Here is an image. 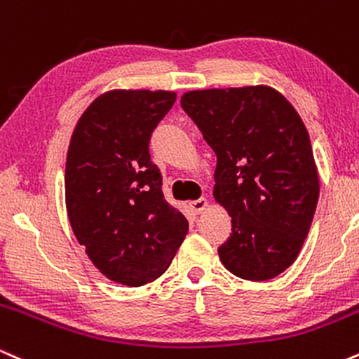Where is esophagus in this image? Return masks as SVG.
<instances>
[{
	"label": "esophagus",
	"instance_id": "1",
	"mask_svg": "<svg viewBox=\"0 0 359 359\" xmlns=\"http://www.w3.org/2000/svg\"><path fill=\"white\" fill-rule=\"evenodd\" d=\"M205 208H208V199H205V197H201V199H196L191 203V209L196 214L205 211Z\"/></svg>",
	"mask_w": 359,
	"mask_h": 359
}]
</instances>
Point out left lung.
I'll list each match as a JSON object with an SVG mask.
<instances>
[{"label":"left lung","mask_w":359,"mask_h":359,"mask_svg":"<svg viewBox=\"0 0 359 359\" xmlns=\"http://www.w3.org/2000/svg\"><path fill=\"white\" fill-rule=\"evenodd\" d=\"M180 106L217 156L214 199L231 216L222 265L253 282L297 258L311 229L319 177L302 119L266 86L191 90Z\"/></svg>","instance_id":"left-lung-1"}]
</instances>
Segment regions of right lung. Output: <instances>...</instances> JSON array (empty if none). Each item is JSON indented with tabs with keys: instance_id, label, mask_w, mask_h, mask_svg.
I'll return each mask as SVG.
<instances>
[{
	"instance_id": "right-lung-1",
	"label": "right lung",
	"mask_w": 359,
	"mask_h": 359,
	"mask_svg": "<svg viewBox=\"0 0 359 359\" xmlns=\"http://www.w3.org/2000/svg\"><path fill=\"white\" fill-rule=\"evenodd\" d=\"M168 90H109L84 111L65 163V205L77 241L102 275L128 287L168 269L189 231L150 160L154 130L174 106Z\"/></svg>"
}]
</instances>
